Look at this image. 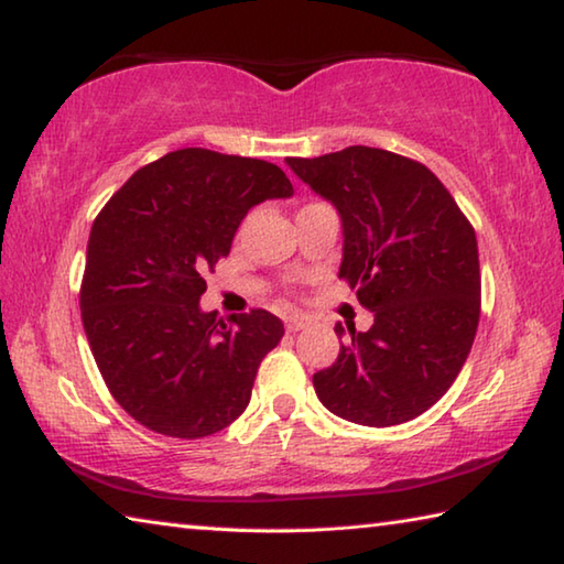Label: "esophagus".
I'll return each instance as SVG.
<instances>
[{
	"label": "esophagus",
	"mask_w": 564,
	"mask_h": 564,
	"mask_svg": "<svg viewBox=\"0 0 564 564\" xmlns=\"http://www.w3.org/2000/svg\"><path fill=\"white\" fill-rule=\"evenodd\" d=\"M311 323H313L311 316H299V313H295V316L285 318V328H289L291 333H299V330H303V328H308Z\"/></svg>",
	"instance_id": "obj_1"
}]
</instances>
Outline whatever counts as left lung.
Listing matches in <instances>:
<instances>
[{
	"mask_svg": "<svg viewBox=\"0 0 564 564\" xmlns=\"http://www.w3.org/2000/svg\"><path fill=\"white\" fill-rule=\"evenodd\" d=\"M343 226L340 271L373 326L336 323L343 338L313 388L333 415L390 427L425 413L460 373L480 321L473 226L441 178L386 149L348 147L285 159Z\"/></svg>",
	"mask_w": 564,
	"mask_h": 564,
	"instance_id": "left-lung-1",
	"label": "left lung"
}]
</instances>
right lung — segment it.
Wrapping results in <instances>:
<instances>
[{"label": "right lung", "mask_w": 564, "mask_h": 564, "mask_svg": "<svg viewBox=\"0 0 564 564\" xmlns=\"http://www.w3.org/2000/svg\"><path fill=\"white\" fill-rule=\"evenodd\" d=\"M291 196L269 161L178 149L139 169L101 208L82 321L104 383L137 423L196 441L243 413L283 323L269 311L231 323L204 311V271L228 256L253 206Z\"/></svg>", "instance_id": "right-lung-1"}]
</instances>
